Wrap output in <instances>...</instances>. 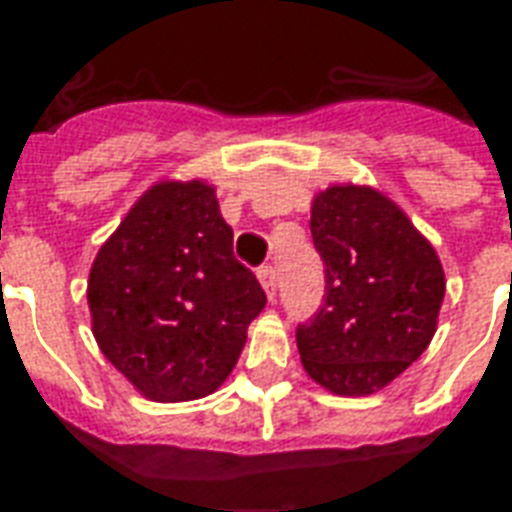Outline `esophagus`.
I'll return each instance as SVG.
<instances>
[{
    "mask_svg": "<svg viewBox=\"0 0 512 512\" xmlns=\"http://www.w3.org/2000/svg\"><path fill=\"white\" fill-rule=\"evenodd\" d=\"M257 281H260V287L265 289V295H268V300H273L276 297V271H273L271 265H263L260 271H257Z\"/></svg>",
    "mask_w": 512,
    "mask_h": 512,
    "instance_id": "1",
    "label": "esophagus"
}]
</instances>
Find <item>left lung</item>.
Instances as JSON below:
<instances>
[{"instance_id": "left-lung-1", "label": "left lung", "mask_w": 512, "mask_h": 512, "mask_svg": "<svg viewBox=\"0 0 512 512\" xmlns=\"http://www.w3.org/2000/svg\"><path fill=\"white\" fill-rule=\"evenodd\" d=\"M327 295L297 329L300 361L335 396H372L422 356L438 329L446 276L436 247L388 193L332 183L311 199Z\"/></svg>"}]
</instances>
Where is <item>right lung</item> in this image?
Segmentation results:
<instances>
[{
  "label": "right lung",
  "mask_w": 512,
  "mask_h": 512,
  "mask_svg": "<svg viewBox=\"0 0 512 512\" xmlns=\"http://www.w3.org/2000/svg\"><path fill=\"white\" fill-rule=\"evenodd\" d=\"M90 327L100 353L143 398L215 393L265 308L255 273L204 177H162L140 193L92 260Z\"/></svg>",
  "instance_id": "add662e5"
}]
</instances>
